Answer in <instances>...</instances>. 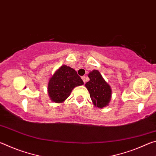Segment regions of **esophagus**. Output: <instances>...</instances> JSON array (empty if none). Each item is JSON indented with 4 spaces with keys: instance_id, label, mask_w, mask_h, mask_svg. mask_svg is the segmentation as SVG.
<instances>
[{
    "instance_id": "1",
    "label": "esophagus",
    "mask_w": 156,
    "mask_h": 156,
    "mask_svg": "<svg viewBox=\"0 0 156 156\" xmlns=\"http://www.w3.org/2000/svg\"><path fill=\"white\" fill-rule=\"evenodd\" d=\"M82 79H83L84 83H86V77H85V76H82Z\"/></svg>"
}]
</instances>
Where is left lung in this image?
<instances>
[{
    "mask_svg": "<svg viewBox=\"0 0 156 156\" xmlns=\"http://www.w3.org/2000/svg\"><path fill=\"white\" fill-rule=\"evenodd\" d=\"M90 80L85 84L94 105L99 108L107 106L112 97V89L98 70L89 73Z\"/></svg>",
    "mask_w": 156,
    "mask_h": 156,
    "instance_id": "8db88e82",
    "label": "left lung"
}]
</instances>
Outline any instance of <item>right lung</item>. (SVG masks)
<instances>
[{"instance_id":"1","label":"right lung","mask_w":156,"mask_h":156,"mask_svg":"<svg viewBox=\"0 0 156 156\" xmlns=\"http://www.w3.org/2000/svg\"><path fill=\"white\" fill-rule=\"evenodd\" d=\"M84 83L77 72L66 65L60 67L48 83V94L53 102L60 103L69 96L73 89L80 86Z\"/></svg>"}]
</instances>
